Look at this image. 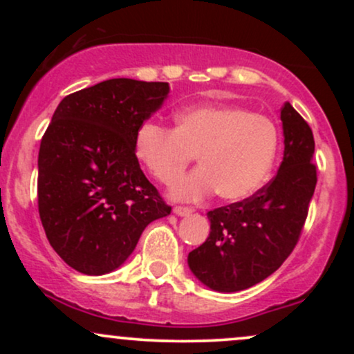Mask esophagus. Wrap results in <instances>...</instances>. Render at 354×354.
<instances>
[{
    "mask_svg": "<svg viewBox=\"0 0 354 354\" xmlns=\"http://www.w3.org/2000/svg\"><path fill=\"white\" fill-rule=\"evenodd\" d=\"M173 213L178 214V216H188V214L193 213V209L185 208V206H176V208H173Z\"/></svg>",
    "mask_w": 354,
    "mask_h": 354,
    "instance_id": "obj_1",
    "label": "esophagus"
}]
</instances>
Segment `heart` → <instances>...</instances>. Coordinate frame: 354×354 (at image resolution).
<instances>
[{"instance_id": "1", "label": "heart", "mask_w": 354, "mask_h": 354, "mask_svg": "<svg viewBox=\"0 0 354 354\" xmlns=\"http://www.w3.org/2000/svg\"><path fill=\"white\" fill-rule=\"evenodd\" d=\"M279 149L270 118L234 104H200L176 115V128L154 121L138 126L133 151L161 183H171L198 154L201 166L174 181V200L198 201L216 193L225 201L253 196L268 181Z\"/></svg>"}]
</instances>
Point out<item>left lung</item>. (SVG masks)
I'll list each match as a JSON object with an SVG mask.
<instances>
[{"instance_id": "1", "label": "left lung", "mask_w": 354, "mask_h": 354, "mask_svg": "<svg viewBox=\"0 0 354 354\" xmlns=\"http://www.w3.org/2000/svg\"><path fill=\"white\" fill-rule=\"evenodd\" d=\"M284 153L278 174L253 196L208 213L209 236L188 254L209 290L234 293L273 274L291 254L316 188L315 138L290 103L281 108Z\"/></svg>"}]
</instances>
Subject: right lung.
<instances>
[{"mask_svg": "<svg viewBox=\"0 0 354 354\" xmlns=\"http://www.w3.org/2000/svg\"><path fill=\"white\" fill-rule=\"evenodd\" d=\"M168 83L101 81L58 104L38 154V209L53 250L73 270L120 268L146 226L171 213L141 171L133 138Z\"/></svg>", "mask_w": 354, "mask_h": 354, "instance_id": "obj_1", "label": "right lung"}]
</instances>
